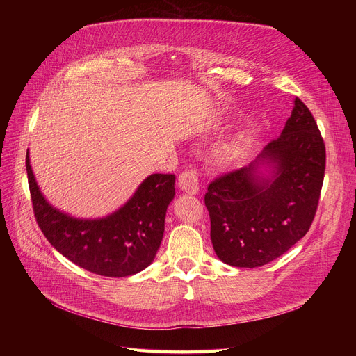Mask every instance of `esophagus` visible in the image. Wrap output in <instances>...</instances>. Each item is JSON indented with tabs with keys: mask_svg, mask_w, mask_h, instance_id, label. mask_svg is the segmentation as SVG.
Listing matches in <instances>:
<instances>
[{
	"mask_svg": "<svg viewBox=\"0 0 356 356\" xmlns=\"http://www.w3.org/2000/svg\"><path fill=\"white\" fill-rule=\"evenodd\" d=\"M179 188L191 195H196L199 192V175L193 168L183 170L179 176Z\"/></svg>",
	"mask_w": 356,
	"mask_h": 356,
	"instance_id": "esophagus-1",
	"label": "esophagus"
}]
</instances>
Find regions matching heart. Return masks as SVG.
Returning a JSON list of instances; mask_svg holds the SVG:
<instances>
[{
    "instance_id": "obj_1",
    "label": "heart",
    "mask_w": 356,
    "mask_h": 356,
    "mask_svg": "<svg viewBox=\"0 0 356 356\" xmlns=\"http://www.w3.org/2000/svg\"><path fill=\"white\" fill-rule=\"evenodd\" d=\"M235 159H236V153H234V152H232V153H229V154H227V156H225V160H227V161H228V163H232V161H234V160H235Z\"/></svg>"
}]
</instances>
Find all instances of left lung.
<instances>
[{
    "instance_id": "obj_1",
    "label": "left lung",
    "mask_w": 356,
    "mask_h": 356,
    "mask_svg": "<svg viewBox=\"0 0 356 356\" xmlns=\"http://www.w3.org/2000/svg\"><path fill=\"white\" fill-rule=\"evenodd\" d=\"M270 165L269 177L259 172ZM326 148L310 109L294 99L278 138L248 167L209 183L211 239L220 261L254 268L283 255L309 231L325 177Z\"/></svg>"
}]
</instances>
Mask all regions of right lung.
<instances>
[{
  "label": "right lung",
  "instance_id": "obj_1",
  "mask_svg": "<svg viewBox=\"0 0 356 356\" xmlns=\"http://www.w3.org/2000/svg\"><path fill=\"white\" fill-rule=\"evenodd\" d=\"M26 168L37 225L72 263L104 277L133 275L153 263L164 234L167 207L175 197V175L148 176L122 208L101 219H78L53 208Z\"/></svg>",
  "mask_w": 356,
  "mask_h": 356
}]
</instances>
